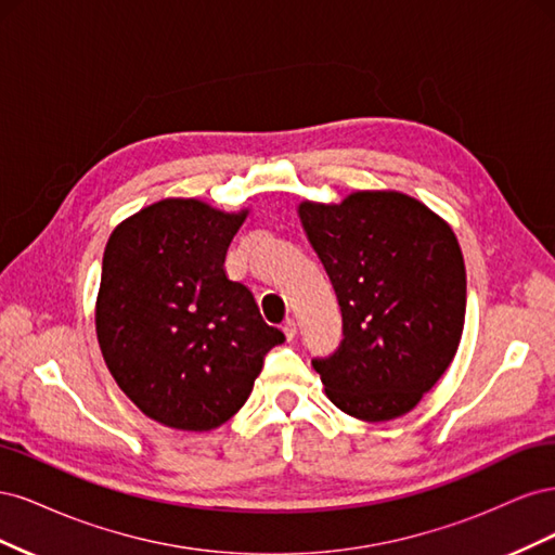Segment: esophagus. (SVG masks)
Returning a JSON list of instances; mask_svg holds the SVG:
<instances>
[{
	"label": "esophagus",
	"instance_id": "1",
	"mask_svg": "<svg viewBox=\"0 0 555 555\" xmlns=\"http://www.w3.org/2000/svg\"><path fill=\"white\" fill-rule=\"evenodd\" d=\"M282 331H284V335H287V340H294V335H296V322H294V319H284Z\"/></svg>",
	"mask_w": 555,
	"mask_h": 555
}]
</instances>
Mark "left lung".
Returning <instances> with one entry per match:
<instances>
[{
    "label": "left lung",
    "mask_w": 555,
    "mask_h": 555,
    "mask_svg": "<svg viewBox=\"0 0 555 555\" xmlns=\"http://www.w3.org/2000/svg\"><path fill=\"white\" fill-rule=\"evenodd\" d=\"M343 314V340L312 359L345 414L389 422L428 393L456 354L465 263L438 215L398 192H357L298 206Z\"/></svg>",
    "instance_id": "left-lung-1"
}]
</instances>
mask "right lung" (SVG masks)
<instances>
[{"label":"right lung","instance_id":"add662e5","mask_svg":"<svg viewBox=\"0 0 555 555\" xmlns=\"http://www.w3.org/2000/svg\"><path fill=\"white\" fill-rule=\"evenodd\" d=\"M247 210L164 198L117 227L104 251L96 338L117 386L143 414L210 430L236 414L284 333L224 271Z\"/></svg>","mask_w":555,"mask_h":555}]
</instances>
